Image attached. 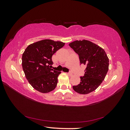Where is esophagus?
<instances>
[{"label": "esophagus", "mask_w": 130, "mask_h": 130, "mask_svg": "<svg viewBox=\"0 0 130 130\" xmlns=\"http://www.w3.org/2000/svg\"><path fill=\"white\" fill-rule=\"evenodd\" d=\"M68 75H69V76H72V73H71V72H68Z\"/></svg>", "instance_id": "esophagus-1"}]
</instances>
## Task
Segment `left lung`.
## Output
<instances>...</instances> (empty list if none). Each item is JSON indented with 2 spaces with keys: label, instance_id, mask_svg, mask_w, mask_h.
<instances>
[{
  "label": "left lung",
  "instance_id": "1",
  "mask_svg": "<svg viewBox=\"0 0 130 130\" xmlns=\"http://www.w3.org/2000/svg\"><path fill=\"white\" fill-rule=\"evenodd\" d=\"M69 45L78 55L81 64L86 66L84 76L80 77V83L74 85L73 88L80 94L91 93L98 88L107 73V55L99 46L85 39L72 42Z\"/></svg>",
  "mask_w": 130,
  "mask_h": 130
}]
</instances>
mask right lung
<instances>
[{
  "label": "right lung",
  "instance_id": "add662e5",
  "mask_svg": "<svg viewBox=\"0 0 130 130\" xmlns=\"http://www.w3.org/2000/svg\"><path fill=\"white\" fill-rule=\"evenodd\" d=\"M65 43L43 39L28 45L22 54V68L30 84L41 93L54 90L61 72L50 68L52 56L62 48Z\"/></svg>",
  "mask_w": 130,
  "mask_h": 130
}]
</instances>
